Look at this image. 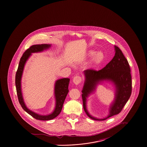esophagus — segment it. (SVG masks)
Returning a JSON list of instances; mask_svg holds the SVG:
<instances>
[{"label": "esophagus", "mask_w": 147, "mask_h": 147, "mask_svg": "<svg viewBox=\"0 0 147 147\" xmlns=\"http://www.w3.org/2000/svg\"><path fill=\"white\" fill-rule=\"evenodd\" d=\"M82 81V77L80 76H76L73 79V82L74 84H76V85H78V84H80Z\"/></svg>", "instance_id": "1"}]
</instances>
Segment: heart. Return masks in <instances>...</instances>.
<instances>
[{
  "mask_svg": "<svg viewBox=\"0 0 147 147\" xmlns=\"http://www.w3.org/2000/svg\"><path fill=\"white\" fill-rule=\"evenodd\" d=\"M94 53H95L94 51H92L89 52V55L92 57V55H94ZM104 58V54L102 51H98L95 54V55L93 58V62H94V63H96V64L101 63L103 61Z\"/></svg>",
  "mask_w": 147,
  "mask_h": 147,
  "instance_id": "b5f03b06",
  "label": "heart"
}]
</instances>
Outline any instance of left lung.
<instances>
[{
	"label": "left lung",
	"instance_id": "1",
	"mask_svg": "<svg viewBox=\"0 0 147 147\" xmlns=\"http://www.w3.org/2000/svg\"><path fill=\"white\" fill-rule=\"evenodd\" d=\"M115 54L112 60L102 69L96 71L88 69L84 71L85 81L82 90L83 108L86 115L96 121L105 119L118 114L129 98L132 92V80L129 65L121 49L115 46ZM103 80H110L116 85V93L115 102L111 107L110 114L104 119L92 117L86 108V97L95 90L97 84Z\"/></svg>",
	"mask_w": 147,
	"mask_h": 147
}]
</instances>
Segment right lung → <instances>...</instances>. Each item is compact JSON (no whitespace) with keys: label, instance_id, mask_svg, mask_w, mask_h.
I'll return each mask as SVG.
<instances>
[{"label":"right lung","instance_id":"right-lung-1","mask_svg":"<svg viewBox=\"0 0 147 147\" xmlns=\"http://www.w3.org/2000/svg\"><path fill=\"white\" fill-rule=\"evenodd\" d=\"M50 46V45L42 44V45H34L30 46L28 49L23 54L20 60L19 67L16 74L15 76V84L16 87V92L20 104L22 108L32 117L36 119L41 121H49L57 117L61 112L63 103L65 99V97L68 93V84L69 83V79L68 78H63L58 80L55 85V96L56 98V106L53 113L48 115H41L37 114L29 109H28L25 103L22 96L21 89V79L23 69L26 61L31 55L32 53H37L42 51L43 50L49 48Z\"/></svg>","mask_w":147,"mask_h":147}]
</instances>
